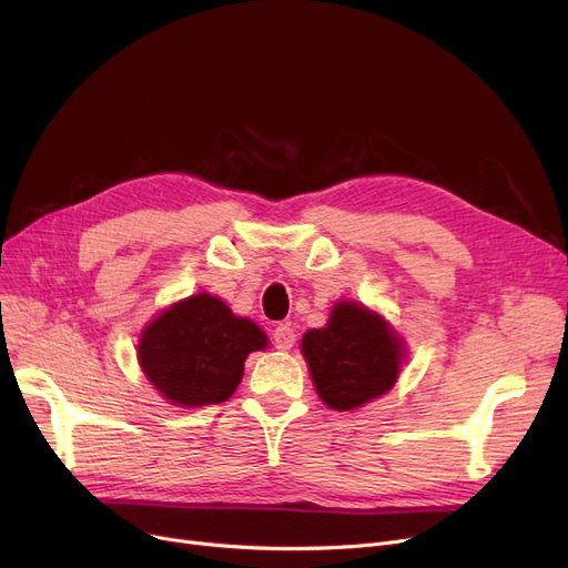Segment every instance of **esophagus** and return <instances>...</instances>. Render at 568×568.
<instances>
[{"instance_id":"1","label":"esophagus","mask_w":568,"mask_h":568,"mask_svg":"<svg viewBox=\"0 0 568 568\" xmlns=\"http://www.w3.org/2000/svg\"><path fill=\"white\" fill-rule=\"evenodd\" d=\"M294 341H296V334H294V329H292L290 324H278L276 326V329H274V347L276 349H281V352L292 349Z\"/></svg>"}]
</instances>
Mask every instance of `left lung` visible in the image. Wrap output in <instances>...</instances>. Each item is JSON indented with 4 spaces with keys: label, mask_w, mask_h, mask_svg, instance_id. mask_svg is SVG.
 <instances>
[{
    "label": "left lung",
    "mask_w": 568,
    "mask_h": 568,
    "mask_svg": "<svg viewBox=\"0 0 568 568\" xmlns=\"http://www.w3.org/2000/svg\"><path fill=\"white\" fill-rule=\"evenodd\" d=\"M302 352L320 398L332 409H354L396 384L403 343L379 315L341 302L324 329L306 332Z\"/></svg>",
    "instance_id": "left-lung-1"
}]
</instances>
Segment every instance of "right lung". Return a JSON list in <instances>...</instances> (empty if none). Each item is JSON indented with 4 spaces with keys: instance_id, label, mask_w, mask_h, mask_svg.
I'll return each mask as SVG.
<instances>
[{
    "instance_id": "add662e5",
    "label": "right lung",
    "mask_w": 568,
    "mask_h": 568,
    "mask_svg": "<svg viewBox=\"0 0 568 568\" xmlns=\"http://www.w3.org/2000/svg\"><path fill=\"white\" fill-rule=\"evenodd\" d=\"M266 336L212 294H195L159 315L142 332L140 366L174 405L200 407L227 400L242 382L246 356Z\"/></svg>"
}]
</instances>
